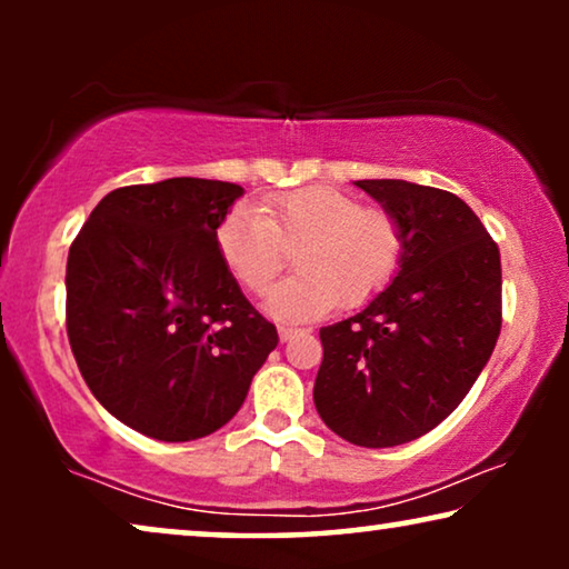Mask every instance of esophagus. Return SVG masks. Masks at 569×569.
Listing matches in <instances>:
<instances>
[{
	"instance_id": "esophagus-1",
	"label": "esophagus",
	"mask_w": 569,
	"mask_h": 569,
	"mask_svg": "<svg viewBox=\"0 0 569 569\" xmlns=\"http://www.w3.org/2000/svg\"><path fill=\"white\" fill-rule=\"evenodd\" d=\"M295 337H300V329H292V326H279V339L292 341Z\"/></svg>"
}]
</instances>
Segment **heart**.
Returning a JSON list of instances; mask_svg holds the SVG:
<instances>
[{"label": "heart", "instance_id": "heart-1", "mask_svg": "<svg viewBox=\"0 0 569 569\" xmlns=\"http://www.w3.org/2000/svg\"><path fill=\"white\" fill-rule=\"evenodd\" d=\"M214 238L224 267L253 295L274 282L287 248H298V274L279 282L263 302L279 321L318 318L337 300L362 306L391 282L403 253L396 217L329 186L277 193L259 207H232Z\"/></svg>", "mask_w": 569, "mask_h": 569}]
</instances>
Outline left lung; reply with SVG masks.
I'll return each instance as SVG.
<instances>
[{
	"label": "left lung",
	"mask_w": 569,
	"mask_h": 569,
	"mask_svg": "<svg viewBox=\"0 0 569 569\" xmlns=\"http://www.w3.org/2000/svg\"><path fill=\"white\" fill-rule=\"evenodd\" d=\"M396 217L403 253L360 313L321 329L313 401L339 438L393 448L438 427L477 383L502 326L497 243L456 193L355 181Z\"/></svg>",
	"instance_id": "left-lung-1"
}]
</instances>
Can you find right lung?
<instances>
[{
	"instance_id": "right-lung-1",
	"label": "right lung",
	"mask_w": 569,
	"mask_h": 569,
	"mask_svg": "<svg viewBox=\"0 0 569 569\" xmlns=\"http://www.w3.org/2000/svg\"><path fill=\"white\" fill-rule=\"evenodd\" d=\"M240 197L238 183L207 178L123 186L69 248L77 368L147 438L186 442L228 425L279 341L217 251V224Z\"/></svg>"
}]
</instances>
